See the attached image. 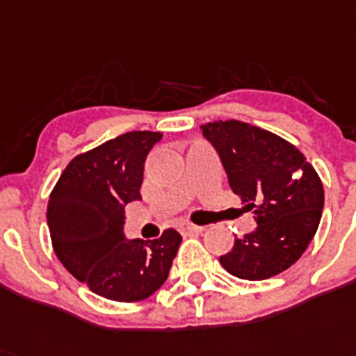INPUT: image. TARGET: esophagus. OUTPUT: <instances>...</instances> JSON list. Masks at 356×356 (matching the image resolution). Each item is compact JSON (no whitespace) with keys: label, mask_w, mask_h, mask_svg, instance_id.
<instances>
[{"label":"esophagus","mask_w":356,"mask_h":356,"mask_svg":"<svg viewBox=\"0 0 356 356\" xmlns=\"http://www.w3.org/2000/svg\"><path fill=\"white\" fill-rule=\"evenodd\" d=\"M202 226H195V224H183V226H181V232H183V234H201L202 232Z\"/></svg>","instance_id":"esophagus-1"}]
</instances>
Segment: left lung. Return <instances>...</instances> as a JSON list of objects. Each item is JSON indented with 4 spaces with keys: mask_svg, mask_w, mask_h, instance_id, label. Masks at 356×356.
<instances>
[{
    "mask_svg": "<svg viewBox=\"0 0 356 356\" xmlns=\"http://www.w3.org/2000/svg\"><path fill=\"white\" fill-rule=\"evenodd\" d=\"M229 188L255 213L257 228L235 238L220 264L238 279L264 280L288 270L312 243L324 208L315 168L282 137L241 121L202 124Z\"/></svg>",
    "mask_w": 356,
    "mask_h": 356,
    "instance_id": "left-lung-1",
    "label": "left lung"
}]
</instances>
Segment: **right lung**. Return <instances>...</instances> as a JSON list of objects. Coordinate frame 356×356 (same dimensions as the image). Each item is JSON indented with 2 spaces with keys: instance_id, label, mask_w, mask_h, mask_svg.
I'll use <instances>...</instances> for the list:
<instances>
[{
  "instance_id": "1",
  "label": "right lung",
  "mask_w": 356,
  "mask_h": 356,
  "mask_svg": "<svg viewBox=\"0 0 356 356\" xmlns=\"http://www.w3.org/2000/svg\"><path fill=\"white\" fill-rule=\"evenodd\" d=\"M161 132H127L77 155L49 199L47 222L61 264L94 293L136 302L168 279L181 235L166 229L155 241L124 235V206L141 201L146 155Z\"/></svg>"
}]
</instances>
